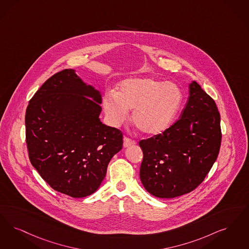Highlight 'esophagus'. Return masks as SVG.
Returning a JSON list of instances; mask_svg holds the SVG:
<instances>
[{
  "mask_svg": "<svg viewBox=\"0 0 249 249\" xmlns=\"http://www.w3.org/2000/svg\"><path fill=\"white\" fill-rule=\"evenodd\" d=\"M136 142L134 140L129 139L128 137H125L124 141H123V146L124 147H128L129 145H132V144H135Z\"/></svg>",
  "mask_w": 249,
  "mask_h": 249,
  "instance_id": "1",
  "label": "esophagus"
}]
</instances>
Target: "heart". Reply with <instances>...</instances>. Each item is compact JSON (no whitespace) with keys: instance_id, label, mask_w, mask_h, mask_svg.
Returning a JSON list of instances; mask_svg holds the SVG:
<instances>
[{"instance_id":"1","label":"heart","mask_w":249,"mask_h":249,"mask_svg":"<svg viewBox=\"0 0 249 249\" xmlns=\"http://www.w3.org/2000/svg\"><path fill=\"white\" fill-rule=\"evenodd\" d=\"M183 102L179 85L154 78H130L122 80L116 93L103 98L104 111L110 123L118 127L132 110L134 125L147 135H159L169 129Z\"/></svg>"}]
</instances>
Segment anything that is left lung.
Wrapping results in <instances>:
<instances>
[{"label": "left lung", "mask_w": 249, "mask_h": 249, "mask_svg": "<svg viewBox=\"0 0 249 249\" xmlns=\"http://www.w3.org/2000/svg\"><path fill=\"white\" fill-rule=\"evenodd\" d=\"M220 142V116L216 103L193 81L180 119L163 133L139 142L143 153L140 169L143 187L160 198L192 192L217 160Z\"/></svg>", "instance_id": "1"}]
</instances>
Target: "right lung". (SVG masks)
Instances as JSON below:
<instances>
[{"mask_svg":"<svg viewBox=\"0 0 249 249\" xmlns=\"http://www.w3.org/2000/svg\"><path fill=\"white\" fill-rule=\"evenodd\" d=\"M102 96L74 70L57 72L30 99L26 142L32 166L51 187L71 197L93 194L122 149L120 129L99 119Z\"/></svg>","mask_w":249,"mask_h":249,"instance_id":"add662e5","label":"right lung"}]
</instances>
